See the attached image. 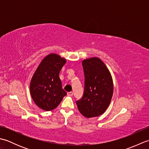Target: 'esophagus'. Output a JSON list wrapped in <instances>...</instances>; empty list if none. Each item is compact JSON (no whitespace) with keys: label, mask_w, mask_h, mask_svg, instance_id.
I'll return each instance as SVG.
<instances>
[{"label":"esophagus","mask_w":149,"mask_h":149,"mask_svg":"<svg viewBox=\"0 0 149 149\" xmlns=\"http://www.w3.org/2000/svg\"><path fill=\"white\" fill-rule=\"evenodd\" d=\"M67 94H68V95H69V96H72L73 94H74V93H73L72 91H70V92L67 93Z\"/></svg>","instance_id":"esophagus-1"}]
</instances>
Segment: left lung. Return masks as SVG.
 <instances>
[{
    "label": "left lung",
    "instance_id": "8db88e82",
    "mask_svg": "<svg viewBox=\"0 0 149 149\" xmlns=\"http://www.w3.org/2000/svg\"><path fill=\"white\" fill-rule=\"evenodd\" d=\"M84 90L83 96L76 101L80 113L86 118L99 116L109 106L113 83L109 70L102 60L91 58L83 60Z\"/></svg>",
    "mask_w": 149,
    "mask_h": 149
}]
</instances>
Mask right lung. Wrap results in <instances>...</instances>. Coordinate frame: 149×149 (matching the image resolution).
Here are the masks:
<instances>
[{"label":"right lung","mask_w":149,"mask_h":149,"mask_svg":"<svg viewBox=\"0 0 149 149\" xmlns=\"http://www.w3.org/2000/svg\"><path fill=\"white\" fill-rule=\"evenodd\" d=\"M66 61L56 54H50L42 60L34 72L30 93L34 103L42 109L48 111L55 109L66 95L59 77Z\"/></svg>","instance_id":"right-lung-1"}]
</instances>
